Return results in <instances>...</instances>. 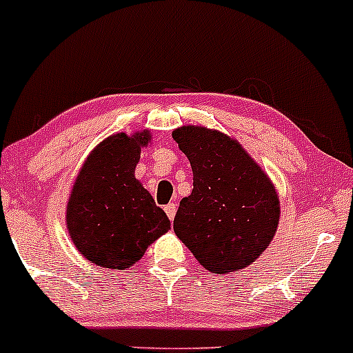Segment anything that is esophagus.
<instances>
[{
  "instance_id": "obj_1",
  "label": "esophagus",
  "mask_w": 353,
  "mask_h": 353,
  "mask_svg": "<svg viewBox=\"0 0 353 353\" xmlns=\"http://www.w3.org/2000/svg\"><path fill=\"white\" fill-rule=\"evenodd\" d=\"M164 210H165V214H168V217L171 219V221H172V219L176 217V212H177V205L174 204V202H169V204L165 205V208H164Z\"/></svg>"
}]
</instances>
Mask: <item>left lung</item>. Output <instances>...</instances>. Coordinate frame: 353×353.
<instances>
[{
  "label": "left lung",
  "instance_id": "1",
  "mask_svg": "<svg viewBox=\"0 0 353 353\" xmlns=\"http://www.w3.org/2000/svg\"><path fill=\"white\" fill-rule=\"evenodd\" d=\"M172 137L188 156L194 189L174 217V232L214 274L250 265L279 228L274 182L234 137L204 125H181Z\"/></svg>",
  "mask_w": 353,
  "mask_h": 353
}]
</instances>
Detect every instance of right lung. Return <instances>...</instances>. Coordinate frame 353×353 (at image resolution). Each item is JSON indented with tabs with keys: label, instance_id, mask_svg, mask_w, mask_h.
Returning <instances> with one entry per match:
<instances>
[{
	"label": "right lung",
	"instance_id": "1",
	"mask_svg": "<svg viewBox=\"0 0 353 353\" xmlns=\"http://www.w3.org/2000/svg\"><path fill=\"white\" fill-rule=\"evenodd\" d=\"M151 131L117 132L96 145L81 165L66 204L72 244L92 264L128 270L171 229L165 212L136 179Z\"/></svg>",
	"mask_w": 353,
	"mask_h": 353
}]
</instances>
